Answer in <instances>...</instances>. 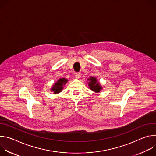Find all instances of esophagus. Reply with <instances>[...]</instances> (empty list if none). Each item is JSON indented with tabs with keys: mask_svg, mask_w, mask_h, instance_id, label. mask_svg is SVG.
<instances>
[{
	"mask_svg": "<svg viewBox=\"0 0 156 156\" xmlns=\"http://www.w3.org/2000/svg\"><path fill=\"white\" fill-rule=\"evenodd\" d=\"M75 77L76 78H80L81 77V73H75Z\"/></svg>",
	"mask_w": 156,
	"mask_h": 156,
	"instance_id": "34e87169",
	"label": "esophagus"
}]
</instances>
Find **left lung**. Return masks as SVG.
<instances>
[{
  "instance_id": "8db88e82",
  "label": "left lung",
  "mask_w": 156,
  "mask_h": 156,
  "mask_svg": "<svg viewBox=\"0 0 156 156\" xmlns=\"http://www.w3.org/2000/svg\"><path fill=\"white\" fill-rule=\"evenodd\" d=\"M88 86L90 87V90L94 91L96 93H99L102 90V87L100 84L99 82L98 81V79L96 77H92L87 78Z\"/></svg>"
}]
</instances>
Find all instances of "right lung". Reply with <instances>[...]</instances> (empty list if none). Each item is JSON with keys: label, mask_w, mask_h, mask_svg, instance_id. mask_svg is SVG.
<instances>
[{"label": "right lung", "mask_w": 156, "mask_h": 156, "mask_svg": "<svg viewBox=\"0 0 156 156\" xmlns=\"http://www.w3.org/2000/svg\"><path fill=\"white\" fill-rule=\"evenodd\" d=\"M68 80L66 78H60L57 80L51 88V91L54 92V94H56L60 93L62 90L64 85L68 82Z\"/></svg>", "instance_id": "1"}]
</instances>
